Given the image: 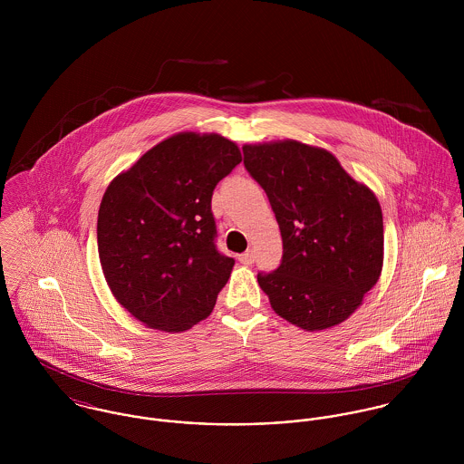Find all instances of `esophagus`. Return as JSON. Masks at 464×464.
Returning a JSON list of instances; mask_svg holds the SVG:
<instances>
[{"label": "esophagus", "instance_id": "esophagus-1", "mask_svg": "<svg viewBox=\"0 0 464 464\" xmlns=\"http://www.w3.org/2000/svg\"><path fill=\"white\" fill-rule=\"evenodd\" d=\"M239 261H241L243 265H252V263H254V252H252V250H248V252L241 254V256H239Z\"/></svg>", "mask_w": 464, "mask_h": 464}]
</instances>
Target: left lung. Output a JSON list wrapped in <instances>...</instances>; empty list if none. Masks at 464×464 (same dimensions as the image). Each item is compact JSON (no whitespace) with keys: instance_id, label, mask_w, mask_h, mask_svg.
Listing matches in <instances>:
<instances>
[{"instance_id":"1","label":"left lung","mask_w":464,"mask_h":464,"mask_svg":"<svg viewBox=\"0 0 464 464\" xmlns=\"http://www.w3.org/2000/svg\"><path fill=\"white\" fill-rule=\"evenodd\" d=\"M243 155L282 236L280 266L257 275L273 311L311 332L344 322L382 271L379 199L324 148L289 139L245 144Z\"/></svg>"}]
</instances>
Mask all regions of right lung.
Segmentation results:
<instances>
[{
  "label": "right lung",
  "instance_id": "add662e5",
  "mask_svg": "<svg viewBox=\"0 0 464 464\" xmlns=\"http://www.w3.org/2000/svg\"><path fill=\"white\" fill-rule=\"evenodd\" d=\"M241 162L236 142L182 132L148 150L107 188L98 254L116 300L150 329L207 318L234 259L216 248L212 191Z\"/></svg>",
  "mask_w": 464,
  "mask_h": 464
}]
</instances>
